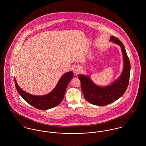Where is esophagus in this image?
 Instances as JSON below:
<instances>
[{
  "instance_id": "obj_1",
  "label": "esophagus",
  "mask_w": 146,
  "mask_h": 146,
  "mask_svg": "<svg viewBox=\"0 0 146 146\" xmlns=\"http://www.w3.org/2000/svg\"><path fill=\"white\" fill-rule=\"evenodd\" d=\"M80 71H81L80 67L79 66H75V67L73 68V72H74L75 74H78V73L80 72Z\"/></svg>"
}]
</instances>
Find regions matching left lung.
Wrapping results in <instances>:
<instances>
[{"mask_svg":"<svg viewBox=\"0 0 146 146\" xmlns=\"http://www.w3.org/2000/svg\"><path fill=\"white\" fill-rule=\"evenodd\" d=\"M110 41L119 44L123 54L124 68L120 78L114 83L105 87H100L93 83L90 78L83 75H78L82 90L85 99L92 104L104 106L110 104L120 98L125 92L129 81L130 64L123 42L112 36Z\"/></svg>","mask_w":146,"mask_h":146,"instance_id":"1","label":"left lung"}]
</instances>
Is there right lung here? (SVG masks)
Wrapping results in <instances>:
<instances>
[{
    "label": "right lung",
    "instance_id": "add662e5",
    "mask_svg": "<svg viewBox=\"0 0 146 146\" xmlns=\"http://www.w3.org/2000/svg\"><path fill=\"white\" fill-rule=\"evenodd\" d=\"M73 76L74 74L72 71L64 74L54 90L50 93L42 96H36L29 94L21 89L15 79V83L19 93L29 104L37 109L46 110L57 106L62 102L67 86Z\"/></svg>",
    "mask_w": 146,
    "mask_h": 146
}]
</instances>
